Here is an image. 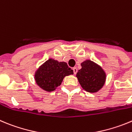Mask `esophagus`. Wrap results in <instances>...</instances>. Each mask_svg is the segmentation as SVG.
Masks as SVG:
<instances>
[{
	"label": "esophagus",
	"instance_id": "obj_1",
	"mask_svg": "<svg viewBox=\"0 0 132 132\" xmlns=\"http://www.w3.org/2000/svg\"><path fill=\"white\" fill-rule=\"evenodd\" d=\"M73 69V72H74V74L75 75L77 74V67H73V69Z\"/></svg>",
	"mask_w": 132,
	"mask_h": 132
}]
</instances>
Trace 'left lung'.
Wrapping results in <instances>:
<instances>
[{"label":"left lung","mask_w":132,"mask_h":132,"mask_svg":"<svg viewBox=\"0 0 132 132\" xmlns=\"http://www.w3.org/2000/svg\"><path fill=\"white\" fill-rule=\"evenodd\" d=\"M82 68L77 76L82 88L88 92H97L103 86L106 79L105 71L100 65L91 60H86L81 63Z\"/></svg>","instance_id":"8db88e82"}]
</instances>
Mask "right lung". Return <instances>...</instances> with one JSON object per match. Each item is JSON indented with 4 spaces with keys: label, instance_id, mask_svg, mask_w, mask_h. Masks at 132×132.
<instances>
[{
    "label": "right lung",
    "instance_id": "add662e5",
    "mask_svg": "<svg viewBox=\"0 0 132 132\" xmlns=\"http://www.w3.org/2000/svg\"><path fill=\"white\" fill-rule=\"evenodd\" d=\"M72 74L73 71L67 63L49 59L36 71L35 78L39 87L45 91L52 92L61 84L64 77Z\"/></svg>",
    "mask_w": 132,
    "mask_h": 132
}]
</instances>
